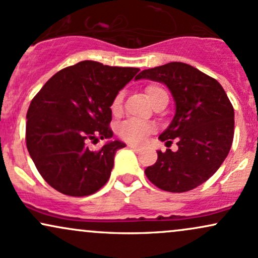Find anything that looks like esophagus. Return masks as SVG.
Instances as JSON below:
<instances>
[{"label":"esophagus","mask_w":258,"mask_h":258,"mask_svg":"<svg viewBox=\"0 0 258 258\" xmlns=\"http://www.w3.org/2000/svg\"><path fill=\"white\" fill-rule=\"evenodd\" d=\"M128 148H130V149L135 150V152H141V150H142V148H139L137 146H133V144H128Z\"/></svg>","instance_id":"obj_1"}]
</instances>
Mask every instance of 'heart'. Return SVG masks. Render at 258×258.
<instances>
[{
  "label": "heart",
  "instance_id": "heart-1",
  "mask_svg": "<svg viewBox=\"0 0 258 258\" xmlns=\"http://www.w3.org/2000/svg\"><path fill=\"white\" fill-rule=\"evenodd\" d=\"M166 93L161 87L156 85H150L146 88V94L152 103L154 99L158 98L160 94ZM122 108V93H119L112 100L111 104V111L112 114H119ZM154 131V126L152 123L146 122V121H139V120H126L121 122L119 127H117V133L123 141L128 142V143L133 144H141L148 138V136Z\"/></svg>",
  "mask_w": 258,
  "mask_h": 258
}]
</instances>
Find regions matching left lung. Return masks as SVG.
Segmentation results:
<instances>
[{"mask_svg":"<svg viewBox=\"0 0 258 258\" xmlns=\"http://www.w3.org/2000/svg\"><path fill=\"white\" fill-rule=\"evenodd\" d=\"M164 84L174 100L173 119L159 139L178 150H158L146 168L148 179L162 190L183 193L206 182L227 158L234 137V109L223 87L197 68L172 61L143 70L136 80Z\"/></svg>","mask_w":258,"mask_h":258,"instance_id":"1","label":"left lung"}]
</instances>
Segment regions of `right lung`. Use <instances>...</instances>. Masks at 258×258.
Here are the masks:
<instances>
[{"mask_svg": "<svg viewBox=\"0 0 258 258\" xmlns=\"http://www.w3.org/2000/svg\"><path fill=\"white\" fill-rule=\"evenodd\" d=\"M138 68L84 60L53 75L26 114V147L43 179L70 197H86L108 182L123 142L108 141L99 152L88 141L110 139L112 100Z\"/></svg>", "mask_w": 258, "mask_h": 258, "instance_id": "1", "label": "right lung"}]
</instances>
